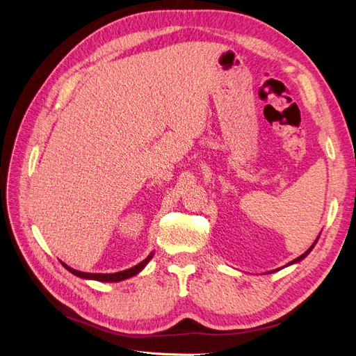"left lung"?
Wrapping results in <instances>:
<instances>
[{
	"label": "left lung",
	"mask_w": 356,
	"mask_h": 356,
	"mask_svg": "<svg viewBox=\"0 0 356 356\" xmlns=\"http://www.w3.org/2000/svg\"><path fill=\"white\" fill-rule=\"evenodd\" d=\"M318 239H319V236H318V238H316V241H315L314 243H312V246L309 248V250H307V251H306L305 254H301L300 257H297V258H296V260H293V261H289V263H288L286 266H284V267H288V266H291V264H297V263H300L301 260H305V258H306V257H307V255L310 254V251H312V250H314V248H315V245H316ZM284 267H279V268H276V270H272V272H277V270H281V268H284ZM272 272H268V273H272Z\"/></svg>",
	"instance_id": "1"
}]
</instances>
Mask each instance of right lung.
<instances>
[{"label": "right lung", "mask_w": 356, "mask_h": 356, "mask_svg": "<svg viewBox=\"0 0 356 356\" xmlns=\"http://www.w3.org/2000/svg\"><path fill=\"white\" fill-rule=\"evenodd\" d=\"M153 255H154V251L149 252V255L145 258V260H143L139 264H136L131 268H126V270H122V272H115V273H86V272L75 270V268L67 266L63 261H60V263H62L63 267L67 268L68 272H71L72 275L79 276L81 279H90V281H98V282H120V281H124V279L132 277V276H135V275L141 272L143 268L148 264V261L152 260Z\"/></svg>", "instance_id": "1"}]
</instances>
